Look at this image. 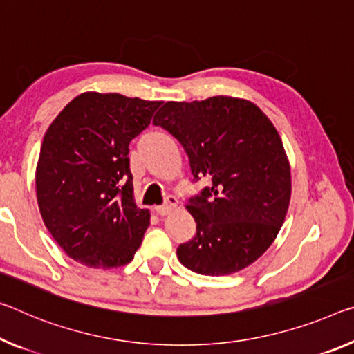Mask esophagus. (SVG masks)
<instances>
[{"label":"esophagus","mask_w":354,"mask_h":354,"mask_svg":"<svg viewBox=\"0 0 354 354\" xmlns=\"http://www.w3.org/2000/svg\"><path fill=\"white\" fill-rule=\"evenodd\" d=\"M176 206H178V198L173 197V195H170V197H167V203L160 205V206H156L154 211L159 216H167V214H170V212L175 211Z\"/></svg>","instance_id":"obj_1"}]
</instances>
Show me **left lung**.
Wrapping results in <instances>:
<instances>
[{"label":"left lung","mask_w":354,"mask_h":354,"mask_svg":"<svg viewBox=\"0 0 354 354\" xmlns=\"http://www.w3.org/2000/svg\"><path fill=\"white\" fill-rule=\"evenodd\" d=\"M153 122L178 138L195 179L209 178L186 209L197 223L178 260L203 276H228L257 261L283 225L291 173L282 138L248 99L165 102Z\"/></svg>","instance_id":"1"}]
</instances>
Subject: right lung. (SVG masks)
<instances>
[{"instance_id":"obj_1","label":"right lung","mask_w":354,"mask_h":354,"mask_svg":"<svg viewBox=\"0 0 354 354\" xmlns=\"http://www.w3.org/2000/svg\"><path fill=\"white\" fill-rule=\"evenodd\" d=\"M160 104L86 91L48 126L36 167L37 205L72 260L102 269L133 260L151 214L133 198L129 143Z\"/></svg>"}]
</instances>
